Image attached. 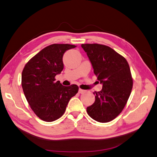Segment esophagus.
Listing matches in <instances>:
<instances>
[{
	"label": "esophagus",
	"instance_id": "esophagus-1",
	"mask_svg": "<svg viewBox=\"0 0 157 157\" xmlns=\"http://www.w3.org/2000/svg\"><path fill=\"white\" fill-rule=\"evenodd\" d=\"M85 91H86V90H83V89H81V88L79 89V93H80V94H82V93H85Z\"/></svg>",
	"mask_w": 157,
	"mask_h": 157
}]
</instances>
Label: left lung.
Listing matches in <instances>:
<instances>
[{"label":"left lung","instance_id":"8db88e82","mask_svg":"<svg viewBox=\"0 0 157 157\" xmlns=\"http://www.w3.org/2000/svg\"><path fill=\"white\" fill-rule=\"evenodd\" d=\"M93 65L94 73L103 84L102 90L93 93L95 101L87 107L94 121L108 122L121 113L133 88V78L128 62L112 48L105 45L82 44Z\"/></svg>","mask_w":157,"mask_h":157}]
</instances>
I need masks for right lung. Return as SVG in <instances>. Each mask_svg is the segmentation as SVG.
Listing matches in <instances>:
<instances>
[{"mask_svg":"<svg viewBox=\"0 0 157 157\" xmlns=\"http://www.w3.org/2000/svg\"><path fill=\"white\" fill-rule=\"evenodd\" d=\"M76 46L52 44L33 56L21 73V86L30 108L42 121L52 122L62 116L71 98L78 93L75 84L64 86L55 76L64 68V52Z\"/></svg>","mask_w":157,"mask_h":157,"instance_id":"obj_1","label":"right lung"}]
</instances>
